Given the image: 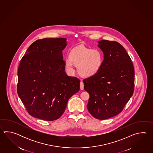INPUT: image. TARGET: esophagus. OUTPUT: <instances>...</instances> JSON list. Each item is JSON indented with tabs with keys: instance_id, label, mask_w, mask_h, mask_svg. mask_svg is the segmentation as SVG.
Masks as SVG:
<instances>
[{
	"instance_id": "1",
	"label": "esophagus",
	"mask_w": 153,
	"mask_h": 153,
	"mask_svg": "<svg viewBox=\"0 0 153 153\" xmlns=\"http://www.w3.org/2000/svg\"><path fill=\"white\" fill-rule=\"evenodd\" d=\"M84 83H83V82L82 81H81L80 82V89H81V90H84Z\"/></svg>"
}]
</instances>
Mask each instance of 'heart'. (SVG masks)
<instances>
[{
  "label": "heart",
  "mask_w": 153,
  "mask_h": 153,
  "mask_svg": "<svg viewBox=\"0 0 153 153\" xmlns=\"http://www.w3.org/2000/svg\"><path fill=\"white\" fill-rule=\"evenodd\" d=\"M104 62V55L100 49L78 46L72 49L69 59L65 60V68L71 74L75 72L74 65L78 72L83 77L89 78L97 74Z\"/></svg>",
  "instance_id": "1"
}]
</instances>
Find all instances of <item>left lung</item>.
<instances>
[{
    "instance_id": "left-lung-1",
    "label": "left lung",
    "mask_w": 153,
    "mask_h": 153,
    "mask_svg": "<svg viewBox=\"0 0 153 153\" xmlns=\"http://www.w3.org/2000/svg\"><path fill=\"white\" fill-rule=\"evenodd\" d=\"M98 43L104 54L102 67L83 82L85 90L90 94L89 113L97 119L105 120L121 113L132 97L134 72L131 59L120 44L105 40Z\"/></svg>"
}]
</instances>
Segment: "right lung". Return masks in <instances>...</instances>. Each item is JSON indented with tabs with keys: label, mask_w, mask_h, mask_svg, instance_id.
Wrapping results in <instances>:
<instances>
[{
	"label": "right lung",
	"mask_w": 153,
	"mask_h": 153,
	"mask_svg": "<svg viewBox=\"0 0 153 153\" xmlns=\"http://www.w3.org/2000/svg\"><path fill=\"white\" fill-rule=\"evenodd\" d=\"M67 39L36 40L26 51L18 69L17 94L33 117L58 119L68 101L80 90V80L67 75L62 51Z\"/></svg>",
	"instance_id": "1"
}]
</instances>
